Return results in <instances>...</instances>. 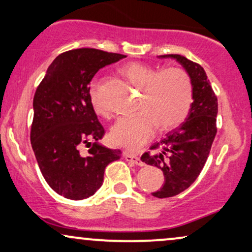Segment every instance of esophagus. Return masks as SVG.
<instances>
[{"mask_svg": "<svg viewBox=\"0 0 252 252\" xmlns=\"http://www.w3.org/2000/svg\"><path fill=\"white\" fill-rule=\"evenodd\" d=\"M125 158L126 160L127 161V162H130V163H133V164H136V165H139V166H141L144 164L143 162H141V160L138 157H136V155H133V154H129V153H126L125 154Z\"/></svg>", "mask_w": 252, "mask_h": 252, "instance_id": "34e87169", "label": "esophagus"}]
</instances>
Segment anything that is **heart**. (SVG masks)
I'll list each match as a JSON object with an SVG mask.
<instances>
[{
	"label": "heart",
	"instance_id": "1",
	"mask_svg": "<svg viewBox=\"0 0 252 252\" xmlns=\"http://www.w3.org/2000/svg\"><path fill=\"white\" fill-rule=\"evenodd\" d=\"M129 82L143 90L140 111L119 119L111 130L113 143L138 151L153 138L157 126L169 131L185 121L193 100V87L185 70L170 67L161 70L141 63H130L122 68ZM90 101L94 112L108 116V109L99 97V83L90 86Z\"/></svg>",
	"mask_w": 252,
	"mask_h": 252
}]
</instances>
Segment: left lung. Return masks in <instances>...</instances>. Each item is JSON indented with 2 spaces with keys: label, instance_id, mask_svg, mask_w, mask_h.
<instances>
[{
  "label": "left lung",
  "instance_id": "obj_1",
  "mask_svg": "<svg viewBox=\"0 0 252 252\" xmlns=\"http://www.w3.org/2000/svg\"><path fill=\"white\" fill-rule=\"evenodd\" d=\"M160 58H173L183 65L193 87V102L186 121L152 145L153 154L147 152L141 157L146 164L163 171L164 184L152 195L164 198L189 189L203 169L217 133L218 100L201 65L180 55Z\"/></svg>",
  "mask_w": 252,
  "mask_h": 252
}]
</instances>
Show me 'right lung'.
Masks as SVG:
<instances>
[{"label": "right lung", "mask_w": 252, "mask_h": 252, "mask_svg": "<svg viewBox=\"0 0 252 252\" xmlns=\"http://www.w3.org/2000/svg\"><path fill=\"white\" fill-rule=\"evenodd\" d=\"M125 57L91 48L63 52L35 91L32 147L45 182L69 200L94 195L106 166L121 158L120 150L98 143L105 130L91 105L89 84L99 69ZM83 143L88 152L79 151Z\"/></svg>", "instance_id": "obj_1"}]
</instances>
